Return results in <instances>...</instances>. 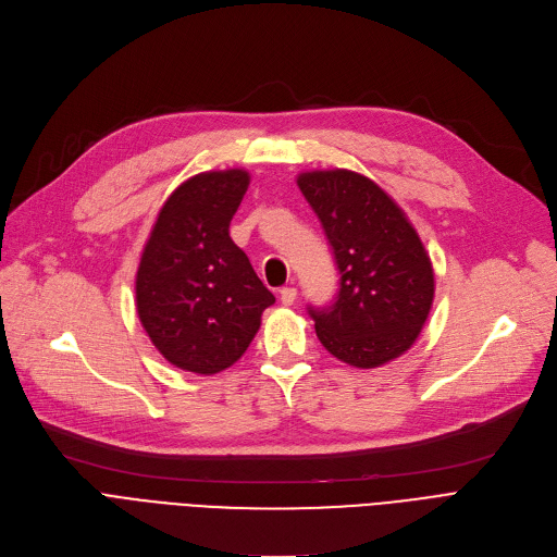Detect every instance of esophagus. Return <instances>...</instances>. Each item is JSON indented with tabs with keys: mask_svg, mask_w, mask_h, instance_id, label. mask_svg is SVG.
I'll use <instances>...</instances> for the list:
<instances>
[{
	"mask_svg": "<svg viewBox=\"0 0 557 557\" xmlns=\"http://www.w3.org/2000/svg\"><path fill=\"white\" fill-rule=\"evenodd\" d=\"M296 296H298V290L294 288V286H284L282 290H280V302L284 305V307H290L296 302Z\"/></svg>",
	"mask_w": 557,
	"mask_h": 557,
	"instance_id": "esophagus-1",
	"label": "esophagus"
}]
</instances>
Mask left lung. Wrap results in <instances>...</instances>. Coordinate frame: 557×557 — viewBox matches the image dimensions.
<instances>
[{
  "label": "left lung",
  "instance_id": "obj_1",
  "mask_svg": "<svg viewBox=\"0 0 557 557\" xmlns=\"http://www.w3.org/2000/svg\"><path fill=\"white\" fill-rule=\"evenodd\" d=\"M298 187L341 273L330 309H309L318 341L355 368H379L418 341L435 294L429 252L399 205L349 169L305 171Z\"/></svg>",
  "mask_w": 557,
  "mask_h": 557
}]
</instances>
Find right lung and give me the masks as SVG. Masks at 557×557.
I'll use <instances>...</instances> for the list:
<instances>
[{
	"label": "right lung",
	"mask_w": 557,
	"mask_h": 557,
	"mask_svg": "<svg viewBox=\"0 0 557 557\" xmlns=\"http://www.w3.org/2000/svg\"><path fill=\"white\" fill-rule=\"evenodd\" d=\"M248 185L246 169L191 175L162 205L139 257V323L171 366L194 374L237 363L275 302L230 237Z\"/></svg>",
	"instance_id": "right-lung-1"
}]
</instances>
